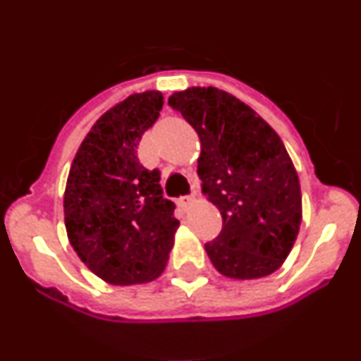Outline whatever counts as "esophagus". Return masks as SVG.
I'll use <instances>...</instances> for the list:
<instances>
[{
	"instance_id": "34e87169",
	"label": "esophagus",
	"mask_w": 361,
	"mask_h": 361,
	"mask_svg": "<svg viewBox=\"0 0 361 361\" xmlns=\"http://www.w3.org/2000/svg\"><path fill=\"white\" fill-rule=\"evenodd\" d=\"M193 200H195V195L180 197V199H178V206H183V208H188L190 204H193Z\"/></svg>"
}]
</instances>
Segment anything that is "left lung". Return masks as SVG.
<instances>
[{
    "mask_svg": "<svg viewBox=\"0 0 361 361\" xmlns=\"http://www.w3.org/2000/svg\"><path fill=\"white\" fill-rule=\"evenodd\" d=\"M200 139L202 193L222 215V231L204 245L219 273L237 280L275 273L302 224L298 173L279 133L240 99L193 86L168 99Z\"/></svg>",
    "mask_w": 361,
    "mask_h": 361,
    "instance_id": "obj_1",
    "label": "left lung"
}]
</instances>
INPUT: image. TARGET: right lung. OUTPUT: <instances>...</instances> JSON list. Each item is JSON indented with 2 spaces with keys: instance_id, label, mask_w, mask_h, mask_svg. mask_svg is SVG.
Masks as SVG:
<instances>
[{
  "instance_id": "right-lung-1",
  "label": "right lung",
  "mask_w": 361,
  "mask_h": 361,
  "mask_svg": "<svg viewBox=\"0 0 361 361\" xmlns=\"http://www.w3.org/2000/svg\"><path fill=\"white\" fill-rule=\"evenodd\" d=\"M162 94H133L99 117L79 146L65 190L66 235L86 267L114 286L161 276L173 247L175 204L159 170L137 159L142 133L162 110Z\"/></svg>"
}]
</instances>
